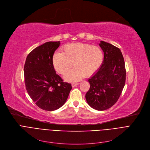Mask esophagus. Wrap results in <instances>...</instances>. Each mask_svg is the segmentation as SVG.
Here are the masks:
<instances>
[{
    "label": "esophagus",
    "mask_w": 150,
    "mask_h": 150,
    "mask_svg": "<svg viewBox=\"0 0 150 150\" xmlns=\"http://www.w3.org/2000/svg\"><path fill=\"white\" fill-rule=\"evenodd\" d=\"M78 84H79V83H72V86L73 88H74V87H76V86H78Z\"/></svg>",
    "instance_id": "34e87169"
}]
</instances>
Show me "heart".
I'll return each mask as SVG.
<instances>
[{"mask_svg":"<svg viewBox=\"0 0 150 150\" xmlns=\"http://www.w3.org/2000/svg\"><path fill=\"white\" fill-rule=\"evenodd\" d=\"M103 59V53L97 45L83 43L69 44L64 46L62 53L57 52L53 56V66L58 72L64 74L66 81L75 82L86 76H90L99 69Z\"/></svg>","mask_w":150,"mask_h":150,"instance_id":"1","label":"heart"}]
</instances>
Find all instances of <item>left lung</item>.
I'll list each match as a JSON object with an SVG mask.
<instances>
[{"instance_id":"8db88e82","label":"left lung","mask_w":150,"mask_h":150,"mask_svg":"<svg viewBox=\"0 0 150 150\" xmlns=\"http://www.w3.org/2000/svg\"><path fill=\"white\" fill-rule=\"evenodd\" d=\"M104 53L103 62L88 81L90 89L86 94L88 105L97 111L112 107L120 97L126 80L125 64L120 50L115 46L100 41Z\"/></svg>"}]
</instances>
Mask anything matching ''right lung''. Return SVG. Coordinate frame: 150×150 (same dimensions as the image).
Masks as SVG:
<instances>
[{
    "mask_svg": "<svg viewBox=\"0 0 150 150\" xmlns=\"http://www.w3.org/2000/svg\"><path fill=\"white\" fill-rule=\"evenodd\" d=\"M60 44L50 41L36 47L28 54L23 69L29 96L39 108L47 111L64 105L72 88L54 69L53 55Z\"/></svg>",
    "mask_w": 150,
    "mask_h": 150,
    "instance_id": "right-lung-1",
    "label": "right lung"
}]
</instances>
